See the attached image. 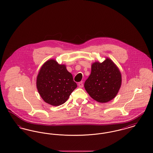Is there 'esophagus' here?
Returning <instances> with one entry per match:
<instances>
[{
    "label": "esophagus",
    "instance_id": "obj_1",
    "mask_svg": "<svg viewBox=\"0 0 153 153\" xmlns=\"http://www.w3.org/2000/svg\"><path fill=\"white\" fill-rule=\"evenodd\" d=\"M78 85L80 88H82L83 87V83H82V81H81L80 82H79L78 84Z\"/></svg>",
    "mask_w": 153,
    "mask_h": 153
}]
</instances>
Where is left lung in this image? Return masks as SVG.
<instances>
[{"mask_svg":"<svg viewBox=\"0 0 153 153\" xmlns=\"http://www.w3.org/2000/svg\"><path fill=\"white\" fill-rule=\"evenodd\" d=\"M121 84L119 69L111 59L107 58L102 63L92 64L91 73L84 83V87L92 99L103 103L117 96Z\"/></svg>","mask_w":153,"mask_h":153,"instance_id":"obj_1","label":"left lung"}]
</instances>
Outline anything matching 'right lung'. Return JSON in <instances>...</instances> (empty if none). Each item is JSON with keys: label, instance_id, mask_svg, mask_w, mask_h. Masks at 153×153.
<instances>
[{"label": "right lung", "instance_id": "add662e5", "mask_svg": "<svg viewBox=\"0 0 153 153\" xmlns=\"http://www.w3.org/2000/svg\"><path fill=\"white\" fill-rule=\"evenodd\" d=\"M77 87L66 66L58 64L53 59L44 63L36 78V88L41 97L53 106L65 102Z\"/></svg>", "mask_w": 153, "mask_h": 153}]
</instances>
